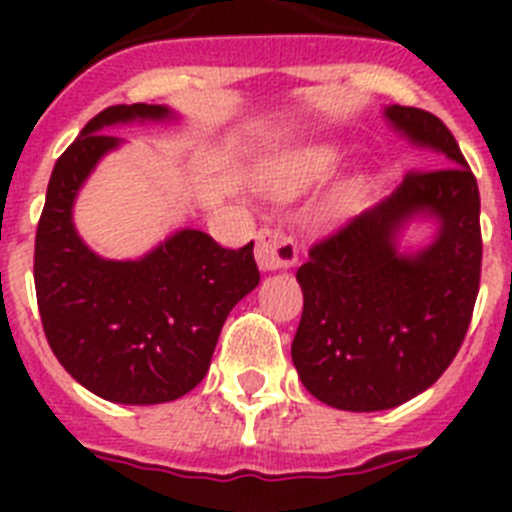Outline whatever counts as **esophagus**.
Listing matches in <instances>:
<instances>
[{
	"instance_id": "1",
	"label": "esophagus",
	"mask_w": 512,
	"mask_h": 512,
	"mask_svg": "<svg viewBox=\"0 0 512 512\" xmlns=\"http://www.w3.org/2000/svg\"><path fill=\"white\" fill-rule=\"evenodd\" d=\"M256 261L264 271L289 269L297 261V246L292 235L279 225H266L256 235Z\"/></svg>"
}]
</instances>
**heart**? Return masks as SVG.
<instances>
[{
	"label": "heart",
	"instance_id": "b5f03b06",
	"mask_svg": "<svg viewBox=\"0 0 512 512\" xmlns=\"http://www.w3.org/2000/svg\"><path fill=\"white\" fill-rule=\"evenodd\" d=\"M333 161H336V153L330 151V148H312V151L300 153L282 171V176L277 179V189H282V192H300L307 184L328 174Z\"/></svg>",
	"mask_w": 512,
	"mask_h": 512
}]
</instances>
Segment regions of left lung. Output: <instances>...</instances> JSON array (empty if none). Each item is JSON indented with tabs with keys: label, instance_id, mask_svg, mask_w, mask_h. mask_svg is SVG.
Returning a JSON list of instances; mask_svg holds the SVG:
<instances>
[{
	"label": "left lung",
	"instance_id": "obj_1",
	"mask_svg": "<svg viewBox=\"0 0 512 512\" xmlns=\"http://www.w3.org/2000/svg\"><path fill=\"white\" fill-rule=\"evenodd\" d=\"M392 128L441 156L310 248L297 269L302 320L292 361L305 390L351 413L390 410L428 390L467 336L482 271L479 189L451 130L431 112L392 104ZM415 216H436L431 247L400 252Z\"/></svg>",
	"mask_w": 512,
	"mask_h": 512
}]
</instances>
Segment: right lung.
<instances>
[{"instance_id": "obj_1", "label": "right lung", "mask_w": 512, "mask_h": 512, "mask_svg": "<svg viewBox=\"0 0 512 512\" xmlns=\"http://www.w3.org/2000/svg\"><path fill=\"white\" fill-rule=\"evenodd\" d=\"M174 120L164 104H115L84 125L53 166L35 233V295L45 338L81 387L122 405H158L205 379L228 312L259 284L253 241L223 248L176 230L138 261L89 251L71 220L76 194L104 153V128Z\"/></svg>"}]
</instances>
